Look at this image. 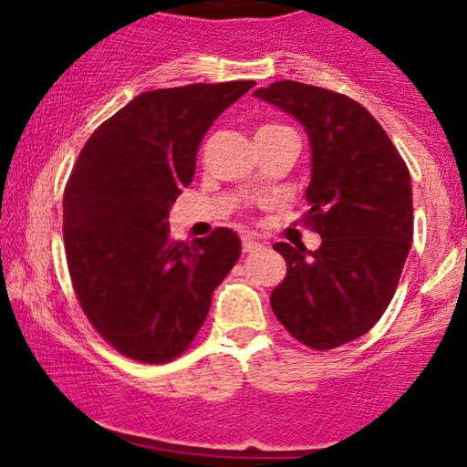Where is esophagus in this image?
<instances>
[{"label": "esophagus", "mask_w": 467, "mask_h": 467, "mask_svg": "<svg viewBox=\"0 0 467 467\" xmlns=\"http://www.w3.org/2000/svg\"><path fill=\"white\" fill-rule=\"evenodd\" d=\"M241 245H244V252H256V250L264 248V244H261V241H256L254 237H244Z\"/></svg>", "instance_id": "obj_1"}]
</instances>
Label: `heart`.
Instances as JSON below:
<instances>
[{"label": "heart", "instance_id": "b5f03b06", "mask_svg": "<svg viewBox=\"0 0 467 467\" xmlns=\"http://www.w3.org/2000/svg\"><path fill=\"white\" fill-rule=\"evenodd\" d=\"M272 127H276V125H267V127H261V130H272Z\"/></svg>", "mask_w": 467, "mask_h": 467}]
</instances>
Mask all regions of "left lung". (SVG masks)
Wrapping results in <instances>:
<instances>
[{"label": "left lung", "mask_w": 467, "mask_h": 467, "mask_svg": "<svg viewBox=\"0 0 467 467\" xmlns=\"http://www.w3.org/2000/svg\"><path fill=\"white\" fill-rule=\"evenodd\" d=\"M305 127L312 182L305 222L318 250L275 244L287 275L270 296L285 329L316 351L367 334L387 312L412 241L410 173L387 131L349 96L276 80L254 92Z\"/></svg>", "instance_id": "obj_1"}]
</instances>
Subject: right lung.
I'll use <instances>...</instances> for the list:
<instances>
[{"label": "right lung", "mask_w": 467, "mask_h": 467, "mask_svg": "<svg viewBox=\"0 0 467 467\" xmlns=\"http://www.w3.org/2000/svg\"><path fill=\"white\" fill-rule=\"evenodd\" d=\"M252 85L136 96L92 133L72 169L63 241L74 292L94 329L131 360L164 364L184 353L237 264V233L175 241L169 211L195 175L202 138Z\"/></svg>", "instance_id": "1"}]
</instances>
